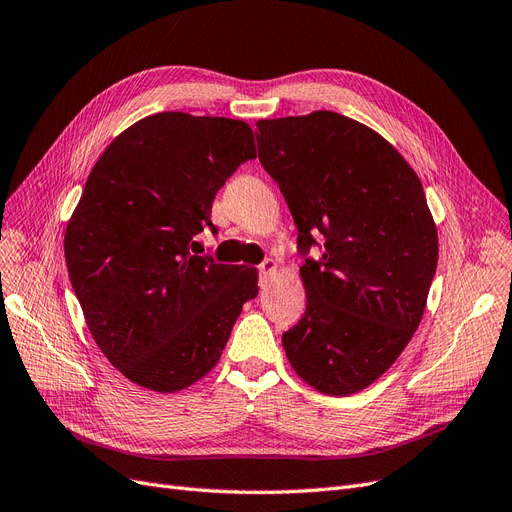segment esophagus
Listing matches in <instances>:
<instances>
[{
  "mask_svg": "<svg viewBox=\"0 0 512 512\" xmlns=\"http://www.w3.org/2000/svg\"><path fill=\"white\" fill-rule=\"evenodd\" d=\"M272 272H276V261L274 259H266L259 266V274L261 276H268V274H272Z\"/></svg>",
  "mask_w": 512,
  "mask_h": 512,
  "instance_id": "34e87169",
  "label": "esophagus"
}]
</instances>
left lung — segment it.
Masks as SVG:
<instances>
[{
  "instance_id": "left-lung-1",
  "label": "left lung",
  "mask_w": 512,
  "mask_h": 512,
  "mask_svg": "<svg viewBox=\"0 0 512 512\" xmlns=\"http://www.w3.org/2000/svg\"><path fill=\"white\" fill-rule=\"evenodd\" d=\"M259 162L278 183L306 259V314L282 335L295 373L329 396L371 386L426 310L439 236L415 170L382 135L335 111L259 120Z\"/></svg>"
}]
</instances>
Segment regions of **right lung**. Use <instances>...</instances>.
<instances>
[{
  "label": "right lung",
  "instance_id": "obj_1",
  "mask_svg": "<svg viewBox=\"0 0 512 512\" xmlns=\"http://www.w3.org/2000/svg\"><path fill=\"white\" fill-rule=\"evenodd\" d=\"M257 156L242 120L162 111L126 128L92 166L67 223L65 261L94 342L126 380L185 390L211 371L257 270L194 255L234 170Z\"/></svg>",
  "mask_w": 512,
  "mask_h": 512
}]
</instances>
